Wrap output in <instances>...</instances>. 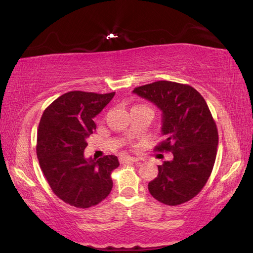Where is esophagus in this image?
I'll use <instances>...</instances> for the list:
<instances>
[{"instance_id": "obj_1", "label": "esophagus", "mask_w": 253, "mask_h": 253, "mask_svg": "<svg viewBox=\"0 0 253 253\" xmlns=\"http://www.w3.org/2000/svg\"><path fill=\"white\" fill-rule=\"evenodd\" d=\"M137 158L134 157H129V156H122L121 157V163L122 164H125V163H136L137 162Z\"/></svg>"}]
</instances>
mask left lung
<instances>
[{"mask_svg":"<svg viewBox=\"0 0 253 253\" xmlns=\"http://www.w3.org/2000/svg\"><path fill=\"white\" fill-rule=\"evenodd\" d=\"M163 112L165 139L156 151H170L173 158L158 166V176L148 183L156 200L178 206L194 198L212 171L218 129L205 98L194 87L159 81L132 90Z\"/></svg>","mask_w":253,"mask_h":253,"instance_id":"left-lung-1","label":"left lung"}]
</instances>
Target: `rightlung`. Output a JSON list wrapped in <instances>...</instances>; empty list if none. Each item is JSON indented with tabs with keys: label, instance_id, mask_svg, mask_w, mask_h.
<instances>
[{
	"label": "right lung",
	"instance_id": "obj_1",
	"mask_svg": "<svg viewBox=\"0 0 253 253\" xmlns=\"http://www.w3.org/2000/svg\"><path fill=\"white\" fill-rule=\"evenodd\" d=\"M114 95L68 91L45 109L40 121L36 154L41 169L54 194L76 208L98 205L112 191L118 158L87 159L84 150L96 129L94 117Z\"/></svg>",
	"mask_w": 253,
	"mask_h": 253
}]
</instances>
